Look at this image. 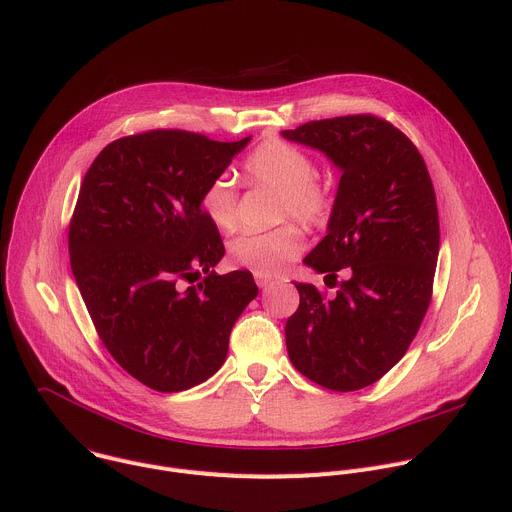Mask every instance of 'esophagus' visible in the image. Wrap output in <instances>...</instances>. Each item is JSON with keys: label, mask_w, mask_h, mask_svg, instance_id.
Masks as SVG:
<instances>
[{"label": "esophagus", "mask_w": 512, "mask_h": 512, "mask_svg": "<svg viewBox=\"0 0 512 512\" xmlns=\"http://www.w3.org/2000/svg\"><path fill=\"white\" fill-rule=\"evenodd\" d=\"M255 282L259 288H267L273 282V277L267 273H255Z\"/></svg>", "instance_id": "obj_1"}]
</instances>
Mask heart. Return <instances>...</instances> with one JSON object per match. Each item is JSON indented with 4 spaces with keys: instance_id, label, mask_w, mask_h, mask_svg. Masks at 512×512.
I'll list each match as a JSON object with an SVG mask.
<instances>
[{
    "instance_id": "obj_1",
    "label": "heart",
    "mask_w": 512,
    "mask_h": 512,
    "mask_svg": "<svg viewBox=\"0 0 512 512\" xmlns=\"http://www.w3.org/2000/svg\"><path fill=\"white\" fill-rule=\"evenodd\" d=\"M245 179L277 192V214L320 222L331 210V194L314 175L308 153L286 141H267L243 165ZM202 210L212 226L226 232L237 222V188L226 175L212 179L202 194ZM304 247L300 230L282 224L261 232H241L228 243L230 261L257 273H275L296 259Z\"/></svg>"
}]
</instances>
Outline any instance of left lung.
Returning <instances> with one entry per match:
<instances>
[{
    "label": "left lung",
    "mask_w": 512,
    "mask_h": 512,
    "mask_svg": "<svg viewBox=\"0 0 512 512\" xmlns=\"http://www.w3.org/2000/svg\"><path fill=\"white\" fill-rule=\"evenodd\" d=\"M341 173L327 235L304 257L337 296L294 282L286 322L294 367L335 392L378 382L404 357L427 314L439 257V214L427 165L408 138L376 116H343L282 130Z\"/></svg>",
    "instance_id": "1"
}]
</instances>
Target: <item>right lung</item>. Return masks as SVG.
Listing matches in <instances>:
<instances>
[{
    "label": "right lung",
    "mask_w": 512,
    "mask_h": 512,
    "mask_svg": "<svg viewBox=\"0 0 512 512\" xmlns=\"http://www.w3.org/2000/svg\"><path fill=\"white\" fill-rule=\"evenodd\" d=\"M249 143L151 130L114 141L85 173L69 228L73 277L106 349L157 392L212 378L259 294L249 271H214L224 245L202 210L206 185Z\"/></svg>",
    "instance_id": "obj_1"
}]
</instances>
